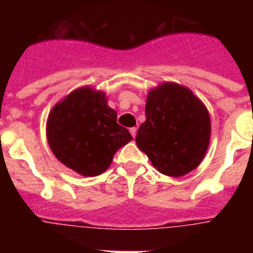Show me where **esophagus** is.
Listing matches in <instances>:
<instances>
[{
    "label": "esophagus",
    "mask_w": 253,
    "mask_h": 253,
    "mask_svg": "<svg viewBox=\"0 0 253 253\" xmlns=\"http://www.w3.org/2000/svg\"><path fill=\"white\" fill-rule=\"evenodd\" d=\"M130 134L133 135V138H135V135H137V128H135V126L130 128Z\"/></svg>",
    "instance_id": "34e87169"
}]
</instances>
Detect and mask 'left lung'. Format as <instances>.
<instances>
[{
    "label": "left lung",
    "instance_id": "8db88e82",
    "mask_svg": "<svg viewBox=\"0 0 253 253\" xmlns=\"http://www.w3.org/2000/svg\"><path fill=\"white\" fill-rule=\"evenodd\" d=\"M146 122L138 129V148L157 171L180 177L200 165L210 142V116L193 91L173 82L152 88Z\"/></svg>",
    "mask_w": 253,
    "mask_h": 253
}]
</instances>
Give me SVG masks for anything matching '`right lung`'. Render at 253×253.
<instances>
[{"mask_svg":"<svg viewBox=\"0 0 253 253\" xmlns=\"http://www.w3.org/2000/svg\"><path fill=\"white\" fill-rule=\"evenodd\" d=\"M116 118L104 92L80 87L49 113V147L58 161L80 175H100L110 166L116 151L133 139Z\"/></svg>","mask_w":253,"mask_h":253,"instance_id":"right-lung-1","label":"right lung"}]
</instances>
